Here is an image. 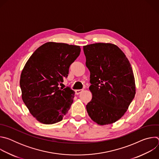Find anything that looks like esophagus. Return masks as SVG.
Returning <instances> with one entry per match:
<instances>
[{
  "instance_id": "1",
  "label": "esophagus",
  "mask_w": 159,
  "mask_h": 159,
  "mask_svg": "<svg viewBox=\"0 0 159 159\" xmlns=\"http://www.w3.org/2000/svg\"><path fill=\"white\" fill-rule=\"evenodd\" d=\"M83 91V89H77L75 90V94L79 95L80 93H81Z\"/></svg>"
}]
</instances>
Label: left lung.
Listing matches in <instances>:
<instances>
[{"mask_svg": "<svg viewBox=\"0 0 159 159\" xmlns=\"http://www.w3.org/2000/svg\"><path fill=\"white\" fill-rule=\"evenodd\" d=\"M90 71L93 98L87 105L89 116L100 125L120 119L134 98L131 66L124 53L111 43H94L83 47Z\"/></svg>", "mask_w": 159, "mask_h": 159, "instance_id": "obj_1", "label": "left lung"}]
</instances>
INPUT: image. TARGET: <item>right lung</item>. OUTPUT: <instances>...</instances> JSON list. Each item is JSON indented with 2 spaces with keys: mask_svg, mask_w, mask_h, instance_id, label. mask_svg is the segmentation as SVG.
Listing matches in <instances>:
<instances>
[{
  "mask_svg": "<svg viewBox=\"0 0 159 159\" xmlns=\"http://www.w3.org/2000/svg\"><path fill=\"white\" fill-rule=\"evenodd\" d=\"M80 53L79 46L48 42L30 57L22 71V99L40 123L51 125L62 120L73 102L75 92L60 88L70 65Z\"/></svg>",
  "mask_w": 159,
  "mask_h": 159,
  "instance_id": "add662e5",
  "label": "right lung"
}]
</instances>
